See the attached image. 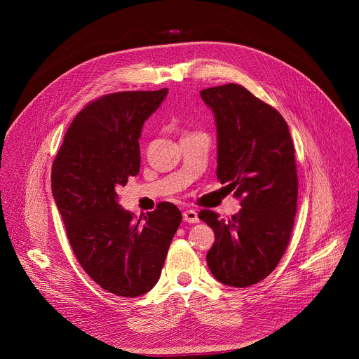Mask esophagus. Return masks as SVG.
Returning a JSON list of instances; mask_svg holds the SVG:
<instances>
[{
	"mask_svg": "<svg viewBox=\"0 0 359 359\" xmlns=\"http://www.w3.org/2000/svg\"><path fill=\"white\" fill-rule=\"evenodd\" d=\"M183 219H184L186 222H191V224L199 222L198 212H196L195 210H186V211H183Z\"/></svg>",
	"mask_w": 359,
	"mask_h": 359,
	"instance_id": "34e87169",
	"label": "esophagus"
}]
</instances>
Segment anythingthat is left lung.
<instances>
[{
  "label": "left lung",
  "instance_id": "1",
  "mask_svg": "<svg viewBox=\"0 0 359 359\" xmlns=\"http://www.w3.org/2000/svg\"><path fill=\"white\" fill-rule=\"evenodd\" d=\"M201 97L215 115L217 177L241 201L229 219L199 212L215 234L206 262L222 284L246 288L271 275L288 248L298 201L295 149L280 113L243 86L210 87Z\"/></svg>",
  "mask_w": 359,
  "mask_h": 359
}]
</instances>
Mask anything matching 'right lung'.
<instances>
[{"label": "right lung", "instance_id": "add662e5", "mask_svg": "<svg viewBox=\"0 0 359 359\" xmlns=\"http://www.w3.org/2000/svg\"><path fill=\"white\" fill-rule=\"evenodd\" d=\"M167 91H118L87 103L52 164V195L75 257L97 285L119 297L157 284L182 222L170 202L140 218L118 203L119 187L140 172L142 125Z\"/></svg>", "mask_w": 359, "mask_h": 359}]
</instances>
